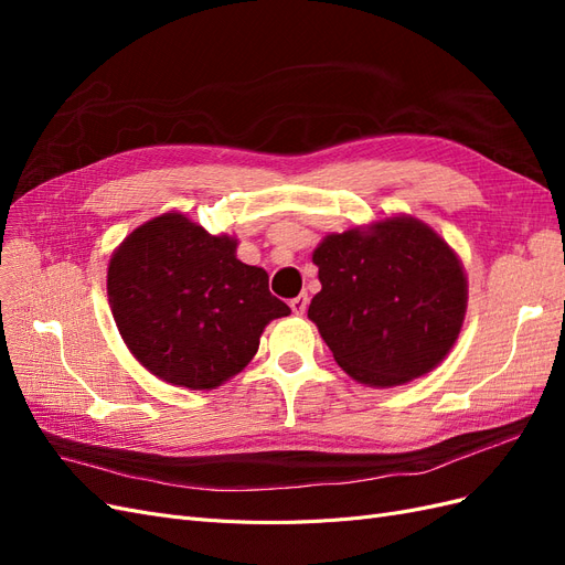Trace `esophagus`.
<instances>
[{
	"instance_id": "obj_1",
	"label": "esophagus",
	"mask_w": 565,
	"mask_h": 565,
	"mask_svg": "<svg viewBox=\"0 0 565 565\" xmlns=\"http://www.w3.org/2000/svg\"><path fill=\"white\" fill-rule=\"evenodd\" d=\"M306 306H309V297H306V295H299V297H295L292 301H289V309H292L295 316H303Z\"/></svg>"
}]
</instances>
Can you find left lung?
Wrapping results in <instances>:
<instances>
[{
    "mask_svg": "<svg viewBox=\"0 0 565 565\" xmlns=\"http://www.w3.org/2000/svg\"><path fill=\"white\" fill-rule=\"evenodd\" d=\"M322 289L311 299L337 365L374 388L413 382L450 353L469 285L457 252L429 224L393 214L313 249Z\"/></svg>",
    "mask_w": 565,
    "mask_h": 565,
    "instance_id": "8db88e82",
    "label": "left lung"
}]
</instances>
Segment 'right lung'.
Here are the masks:
<instances>
[{
	"instance_id": "right-lung-1",
	"label": "right lung",
	"mask_w": 565,
	"mask_h": 565,
	"mask_svg": "<svg viewBox=\"0 0 565 565\" xmlns=\"http://www.w3.org/2000/svg\"><path fill=\"white\" fill-rule=\"evenodd\" d=\"M237 241L183 212L134 228L108 264V301L127 349L158 380L212 391L245 370L266 324L289 316L268 273L237 259Z\"/></svg>"
}]
</instances>
